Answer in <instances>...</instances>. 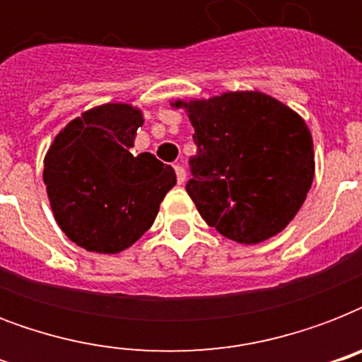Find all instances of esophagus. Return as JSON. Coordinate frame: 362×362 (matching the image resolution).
Instances as JSON below:
<instances>
[{
  "label": "esophagus",
  "instance_id": "1",
  "mask_svg": "<svg viewBox=\"0 0 362 362\" xmlns=\"http://www.w3.org/2000/svg\"><path fill=\"white\" fill-rule=\"evenodd\" d=\"M175 173L178 184H184V182H186V169H184L182 165H175Z\"/></svg>",
  "mask_w": 362,
  "mask_h": 362
}]
</instances>
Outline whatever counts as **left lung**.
<instances>
[{
    "label": "left lung",
    "mask_w": 362,
    "mask_h": 362,
    "mask_svg": "<svg viewBox=\"0 0 362 362\" xmlns=\"http://www.w3.org/2000/svg\"><path fill=\"white\" fill-rule=\"evenodd\" d=\"M195 129L186 192L210 227L238 244L276 237L303 206L315 173L303 116L257 90L173 99Z\"/></svg>",
    "instance_id": "8db88e82"
}]
</instances>
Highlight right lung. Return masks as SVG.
I'll use <instances>...</instances> for the list:
<instances>
[{
    "label": "right lung",
    "instance_id": "obj_1",
    "mask_svg": "<svg viewBox=\"0 0 362 362\" xmlns=\"http://www.w3.org/2000/svg\"><path fill=\"white\" fill-rule=\"evenodd\" d=\"M139 107L105 103L84 110L54 136L42 182L54 218L88 252L118 253L152 227L176 184L175 169L150 152L133 156Z\"/></svg>",
    "mask_w": 362,
    "mask_h": 362
}]
</instances>
